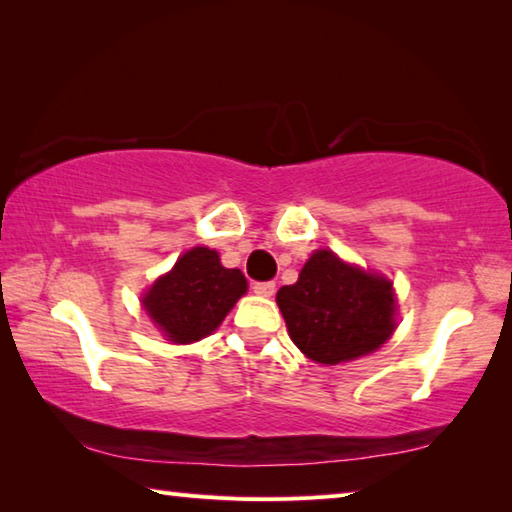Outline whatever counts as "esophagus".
<instances>
[{
    "label": "esophagus",
    "mask_w": 512,
    "mask_h": 512,
    "mask_svg": "<svg viewBox=\"0 0 512 512\" xmlns=\"http://www.w3.org/2000/svg\"><path fill=\"white\" fill-rule=\"evenodd\" d=\"M253 291L257 296H264V298H271L275 293V282H255L253 284Z\"/></svg>",
    "instance_id": "esophagus-1"
}]
</instances>
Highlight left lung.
I'll return each mask as SVG.
<instances>
[{
	"mask_svg": "<svg viewBox=\"0 0 512 512\" xmlns=\"http://www.w3.org/2000/svg\"><path fill=\"white\" fill-rule=\"evenodd\" d=\"M289 336L309 359L336 366L375 352L395 329L393 284L316 250L291 287L277 291Z\"/></svg>",
	"mask_w": 512,
	"mask_h": 512,
	"instance_id": "1",
	"label": "left lung"
}]
</instances>
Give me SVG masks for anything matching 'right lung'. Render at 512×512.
Returning a JSON list of instances; mask_svg holds the SVG:
<instances>
[{"instance_id":"right-lung-1","label":"right lung","mask_w":512,"mask_h":512,"mask_svg":"<svg viewBox=\"0 0 512 512\" xmlns=\"http://www.w3.org/2000/svg\"><path fill=\"white\" fill-rule=\"evenodd\" d=\"M244 293L239 268H223L210 248H194L153 284L144 307L173 343H192L212 334Z\"/></svg>"}]
</instances>
